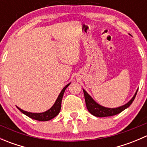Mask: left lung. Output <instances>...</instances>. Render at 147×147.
<instances>
[{
  "instance_id": "1",
  "label": "left lung",
  "mask_w": 147,
  "mask_h": 147,
  "mask_svg": "<svg viewBox=\"0 0 147 147\" xmlns=\"http://www.w3.org/2000/svg\"><path fill=\"white\" fill-rule=\"evenodd\" d=\"M83 92H84L86 107H87V109H88V111L92 115L95 117H105L114 116V115H116L117 114L120 113V112H121L123 110L127 109V107H129L131 105V103H132L134 100L135 99V97L137 93V92L135 93L134 97H132V99L128 103L123 105V106L119 107L114 108L113 109V108L105 107H102L101 105H98V104L96 103L92 100V98L86 92V91H84L83 90Z\"/></svg>"
}]
</instances>
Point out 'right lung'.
Segmentation results:
<instances>
[{
    "mask_svg": "<svg viewBox=\"0 0 147 147\" xmlns=\"http://www.w3.org/2000/svg\"><path fill=\"white\" fill-rule=\"evenodd\" d=\"M69 85V84H67L64 88L62 90L61 92L59 94L58 97H57V100L55 102L54 105L50 108V109H48L47 111H46L45 112H42V113H31V112H28L26 111L23 110V109H20L19 107L17 108L24 115H27L28 117H29L31 119H33L35 120H38V121H49V120L53 119L54 117H55L60 112V109H61V103H62V100H63V94L66 90L67 87Z\"/></svg>",
    "mask_w": 147,
    "mask_h": 147,
    "instance_id": "right-lung-1",
    "label": "right lung"
}]
</instances>
